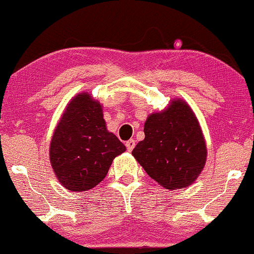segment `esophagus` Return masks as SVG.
I'll use <instances>...</instances> for the list:
<instances>
[{
	"label": "esophagus",
	"instance_id": "esophagus-1",
	"mask_svg": "<svg viewBox=\"0 0 254 254\" xmlns=\"http://www.w3.org/2000/svg\"><path fill=\"white\" fill-rule=\"evenodd\" d=\"M125 145H127V149L129 150V151H131V150L133 149V148H135V145H136L135 139H129V141H127V143H125Z\"/></svg>",
	"mask_w": 254,
	"mask_h": 254
}]
</instances>
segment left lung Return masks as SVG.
I'll return each instance as SVG.
<instances>
[{"mask_svg": "<svg viewBox=\"0 0 254 254\" xmlns=\"http://www.w3.org/2000/svg\"><path fill=\"white\" fill-rule=\"evenodd\" d=\"M144 139L132 155L147 174L168 190L191 185L206 160L205 141L188 104L172 101L167 110L153 113L144 124Z\"/></svg>", "mask_w": 254, "mask_h": 254, "instance_id": "left-lung-1", "label": "left lung"}]
</instances>
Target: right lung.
Listing matches in <instances>:
<instances>
[{"label":"right lung","mask_w":254,"mask_h":254,"mask_svg":"<svg viewBox=\"0 0 254 254\" xmlns=\"http://www.w3.org/2000/svg\"><path fill=\"white\" fill-rule=\"evenodd\" d=\"M125 145L109 132L103 109L88 93L68 104L50 144V162L57 179L70 191H87L106 177Z\"/></svg>","instance_id":"add662e5"}]
</instances>
